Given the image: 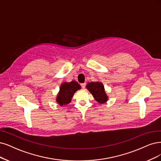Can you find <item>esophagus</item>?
<instances>
[{
  "label": "esophagus",
  "instance_id": "obj_1",
  "mask_svg": "<svg viewBox=\"0 0 161 161\" xmlns=\"http://www.w3.org/2000/svg\"><path fill=\"white\" fill-rule=\"evenodd\" d=\"M86 83H83V84H81V86L83 89H84L86 87Z\"/></svg>",
  "mask_w": 161,
  "mask_h": 161
}]
</instances>
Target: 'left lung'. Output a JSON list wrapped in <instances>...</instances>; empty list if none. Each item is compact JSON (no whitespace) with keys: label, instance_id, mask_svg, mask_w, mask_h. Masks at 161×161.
Masks as SVG:
<instances>
[{"label":"left lung","instance_id":"obj_1","mask_svg":"<svg viewBox=\"0 0 161 161\" xmlns=\"http://www.w3.org/2000/svg\"><path fill=\"white\" fill-rule=\"evenodd\" d=\"M86 88L91 92L98 103H103L108 100V96L105 93L103 85L101 82L88 83Z\"/></svg>","mask_w":161,"mask_h":161}]
</instances>
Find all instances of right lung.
Listing matches in <instances>:
<instances>
[{"instance_id":"add662e5","label":"right lung","mask_w":161,"mask_h":161,"mask_svg":"<svg viewBox=\"0 0 161 161\" xmlns=\"http://www.w3.org/2000/svg\"><path fill=\"white\" fill-rule=\"evenodd\" d=\"M80 89H81V86L75 81L63 83L56 98L58 103L61 106L69 103L75 92Z\"/></svg>"}]
</instances>
